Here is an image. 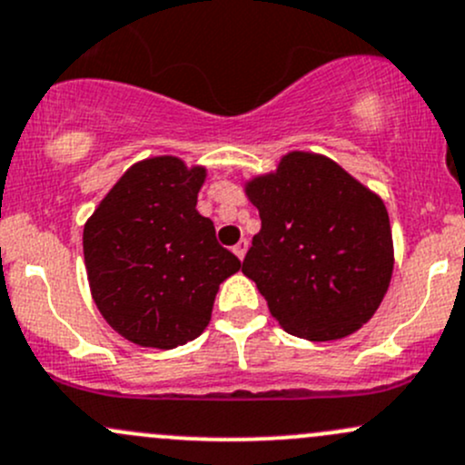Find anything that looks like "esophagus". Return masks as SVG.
Here are the masks:
<instances>
[{"instance_id":"obj_1","label":"esophagus","mask_w":465,"mask_h":465,"mask_svg":"<svg viewBox=\"0 0 465 465\" xmlns=\"http://www.w3.org/2000/svg\"><path fill=\"white\" fill-rule=\"evenodd\" d=\"M247 247H249V242L247 241H241L236 247H233V253H236V256L242 261V258H245V253H247Z\"/></svg>"}]
</instances>
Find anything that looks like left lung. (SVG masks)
I'll return each mask as SVG.
<instances>
[{"label":"left lung","instance_id":"obj_1","mask_svg":"<svg viewBox=\"0 0 465 465\" xmlns=\"http://www.w3.org/2000/svg\"><path fill=\"white\" fill-rule=\"evenodd\" d=\"M245 192L261 232L242 273L285 331L336 341L372 319L394 267L383 200L334 160L305 151L287 153Z\"/></svg>","mask_w":465,"mask_h":465}]
</instances>
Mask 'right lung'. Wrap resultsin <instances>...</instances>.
I'll return each instance as SVG.
<instances>
[{
    "label": "right lung",
    "mask_w": 465,
    "mask_h": 465,
    "mask_svg": "<svg viewBox=\"0 0 465 465\" xmlns=\"http://www.w3.org/2000/svg\"><path fill=\"white\" fill-rule=\"evenodd\" d=\"M204 175L173 155L143 160L84 224L93 301L131 343L171 350L193 341L209 325L218 285L241 270L195 209Z\"/></svg>",
    "instance_id": "add662e5"
}]
</instances>
